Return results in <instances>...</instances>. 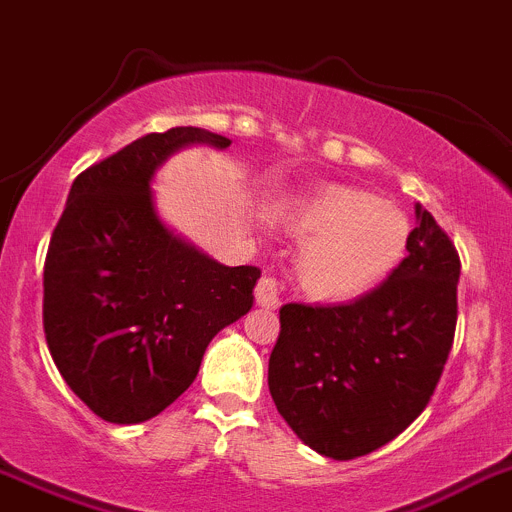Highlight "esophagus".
Wrapping results in <instances>:
<instances>
[{
  "instance_id": "1",
  "label": "esophagus",
  "mask_w": 512,
  "mask_h": 512,
  "mask_svg": "<svg viewBox=\"0 0 512 512\" xmlns=\"http://www.w3.org/2000/svg\"><path fill=\"white\" fill-rule=\"evenodd\" d=\"M255 298H257V305H262V308H278L280 305L278 280L272 278V275L260 278V283H257V290H255Z\"/></svg>"
}]
</instances>
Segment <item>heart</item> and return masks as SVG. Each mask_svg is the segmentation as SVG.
I'll return each instance as SVG.
<instances>
[{"mask_svg": "<svg viewBox=\"0 0 512 512\" xmlns=\"http://www.w3.org/2000/svg\"><path fill=\"white\" fill-rule=\"evenodd\" d=\"M288 229L303 240L295 275L305 293L343 300L379 283L409 240L407 217L389 202L351 186H328L295 204Z\"/></svg>", "mask_w": 512, "mask_h": 512, "instance_id": "heart-1", "label": "heart"}]
</instances>
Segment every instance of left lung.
Wrapping results in <instances>:
<instances>
[{
    "label": "left lung",
    "mask_w": 512,
    "mask_h": 512,
    "mask_svg": "<svg viewBox=\"0 0 512 512\" xmlns=\"http://www.w3.org/2000/svg\"><path fill=\"white\" fill-rule=\"evenodd\" d=\"M407 252L351 303L280 308L272 401L308 447L333 460L399 437L429 404L452 351L460 255L419 204Z\"/></svg>",
    "instance_id": "8db88e82"
}]
</instances>
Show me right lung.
Returning a JSON list of instances; mask_svg holds the SVG:
<instances>
[{
    "instance_id": "obj_1",
    "label": "right lung",
    "mask_w": 512,
    "mask_h": 512,
    "mask_svg": "<svg viewBox=\"0 0 512 512\" xmlns=\"http://www.w3.org/2000/svg\"><path fill=\"white\" fill-rule=\"evenodd\" d=\"M189 143L232 141L194 126L136 138L78 174L50 237L47 348L65 384L105 422L164 412L197 379L209 341L255 300L257 267L219 265L156 217L151 176Z\"/></svg>"
}]
</instances>
